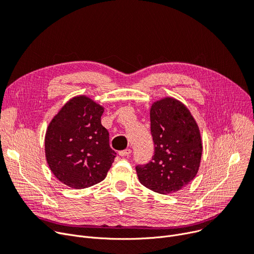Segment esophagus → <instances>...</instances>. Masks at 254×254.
I'll use <instances>...</instances> for the list:
<instances>
[{"mask_svg":"<svg viewBox=\"0 0 254 254\" xmlns=\"http://www.w3.org/2000/svg\"><path fill=\"white\" fill-rule=\"evenodd\" d=\"M131 154V150L130 149H126V150H123V151H120L119 152V155L121 157H126V156H129Z\"/></svg>","mask_w":254,"mask_h":254,"instance_id":"1","label":"esophagus"}]
</instances>
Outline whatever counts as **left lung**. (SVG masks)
<instances>
[{
  "label": "left lung",
  "mask_w": 254,
  "mask_h": 254,
  "mask_svg": "<svg viewBox=\"0 0 254 254\" xmlns=\"http://www.w3.org/2000/svg\"><path fill=\"white\" fill-rule=\"evenodd\" d=\"M154 156L136 165L139 182L167 194L177 192L195 178L202 144L198 126L188 108L174 98L155 102L150 111Z\"/></svg>",
  "instance_id": "left-lung-1"
}]
</instances>
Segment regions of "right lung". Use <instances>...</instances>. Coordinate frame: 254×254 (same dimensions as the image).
I'll list each match as a JSON object with an SVG mask.
<instances>
[{"label":"right lung","instance_id":"obj_1","mask_svg":"<svg viewBox=\"0 0 254 254\" xmlns=\"http://www.w3.org/2000/svg\"><path fill=\"white\" fill-rule=\"evenodd\" d=\"M103 107L86 96L69 100L52 120L45 135V156L55 177L82 189L103 181L117 153L101 125Z\"/></svg>","mask_w":254,"mask_h":254}]
</instances>
